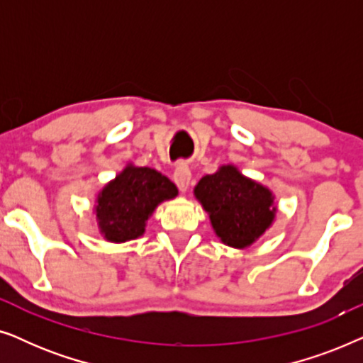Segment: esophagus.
<instances>
[{
    "instance_id": "obj_1",
    "label": "esophagus",
    "mask_w": 363,
    "mask_h": 363,
    "mask_svg": "<svg viewBox=\"0 0 363 363\" xmlns=\"http://www.w3.org/2000/svg\"><path fill=\"white\" fill-rule=\"evenodd\" d=\"M173 180H175L178 190L180 191H186L188 186H190V180H191V170L186 163H178L175 168V173H173Z\"/></svg>"
}]
</instances>
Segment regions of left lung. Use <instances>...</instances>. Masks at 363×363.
Listing matches in <instances>:
<instances>
[{"instance_id":"left-lung-1","label":"left lung","mask_w":363,"mask_h":363,"mask_svg":"<svg viewBox=\"0 0 363 363\" xmlns=\"http://www.w3.org/2000/svg\"><path fill=\"white\" fill-rule=\"evenodd\" d=\"M195 195L210 213L216 235L228 246H250L269 228L274 218L271 191L242 177L231 165L203 177L195 188Z\"/></svg>"}]
</instances>
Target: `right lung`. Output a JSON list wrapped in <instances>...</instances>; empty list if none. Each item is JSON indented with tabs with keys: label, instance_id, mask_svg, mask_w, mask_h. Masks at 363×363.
<instances>
[{
	"label": "right lung",
	"instance_id": "right-lung-1",
	"mask_svg": "<svg viewBox=\"0 0 363 363\" xmlns=\"http://www.w3.org/2000/svg\"><path fill=\"white\" fill-rule=\"evenodd\" d=\"M177 186L165 175L147 167H127L108 183L96 208L101 231L107 240H135L158 203L177 196Z\"/></svg>",
	"mask_w": 363,
	"mask_h": 363
}]
</instances>
